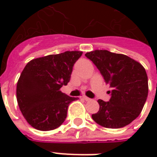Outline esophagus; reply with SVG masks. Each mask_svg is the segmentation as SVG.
<instances>
[{"instance_id": "34e87169", "label": "esophagus", "mask_w": 157, "mask_h": 157, "mask_svg": "<svg viewBox=\"0 0 157 157\" xmlns=\"http://www.w3.org/2000/svg\"><path fill=\"white\" fill-rule=\"evenodd\" d=\"M82 98H83L84 99H85V100H86V101H90V98H88V97H87V96H86V95L82 96Z\"/></svg>"}]
</instances>
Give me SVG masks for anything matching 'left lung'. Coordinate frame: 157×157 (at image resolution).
I'll return each mask as SVG.
<instances>
[{
	"instance_id": "left-lung-1",
	"label": "left lung",
	"mask_w": 157,
	"mask_h": 157,
	"mask_svg": "<svg viewBox=\"0 0 157 157\" xmlns=\"http://www.w3.org/2000/svg\"><path fill=\"white\" fill-rule=\"evenodd\" d=\"M103 75L112 90L108 102L98 99L99 110L92 118L101 126L118 129L130 124L141 113L148 94L143 65L122 54L96 50L85 54Z\"/></svg>"
}]
</instances>
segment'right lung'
Returning <instances> with one entry per match:
<instances>
[{"label": "right lung", "mask_w": 157, "mask_h": 157, "mask_svg": "<svg viewBox=\"0 0 157 157\" xmlns=\"http://www.w3.org/2000/svg\"><path fill=\"white\" fill-rule=\"evenodd\" d=\"M81 51H66L34 59L22 71L16 89L18 107L33 128L48 131L59 127L67 117L69 104L78 98L60 91L71 78L74 63Z\"/></svg>", "instance_id": "right-lung-1"}]
</instances>
